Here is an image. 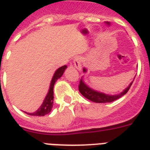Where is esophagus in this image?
I'll use <instances>...</instances> for the list:
<instances>
[{"instance_id": "1", "label": "esophagus", "mask_w": 150, "mask_h": 150, "mask_svg": "<svg viewBox=\"0 0 150 150\" xmlns=\"http://www.w3.org/2000/svg\"><path fill=\"white\" fill-rule=\"evenodd\" d=\"M74 65L79 71L81 70V59L80 57H77L74 60Z\"/></svg>"}]
</instances>
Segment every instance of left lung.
<instances>
[{"mask_svg": "<svg viewBox=\"0 0 150 150\" xmlns=\"http://www.w3.org/2000/svg\"><path fill=\"white\" fill-rule=\"evenodd\" d=\"M105 23L108 26H110V22L105 21ZM87 71V69H86V68H83V72L86 73ZM135 78H136V76L134 77L133 80L130 82L129 85L122 92H121L120 93H118V94L110 95L107 94V93H105V92H100V91H98V90H96L95 89V88H92V87H90V86L86 83V81H85V80H84V76H82L81 80H80V84H79V92H81V94L84 97H86V98H88V100L92 101V102H94V103H112V102H114V101L117 100V99L120 98L121 97H122L124 95H126V93H127V92L130 88L131 86H132V82L134 81Z\"/></svg>", "mask_w": 150, "mask_h": 150, "instance_id": "1", "label": "left lung"}]
</instances>
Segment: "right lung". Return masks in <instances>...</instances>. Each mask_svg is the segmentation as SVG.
Wrapping results in <instances>:
<instances>
[{"label":"right lung","instance_id":"add662e5","mask_svg":"<svg viewBox=\"0 0 150 150\" xmlns=\"http://www.w3.org/2000/svg\"><path fill=\"white\" fill-rule=\"evenodd\" d=\"M68 67L67 65H64L60 68H58L55 71V72L53 75V77L52 79L51 83H50L49 88L47 91V93L46 95L45 98L44 99L43 103L41 105V106L37 109V110L34 112H27L28 115H35V116H44V115H47L52 111V107H53V100H54V86L55 82L57 81L58 79H60L64 74L65 69Z\"/></svg>","mask_w":150,"mask_h":150}]
</instances>
